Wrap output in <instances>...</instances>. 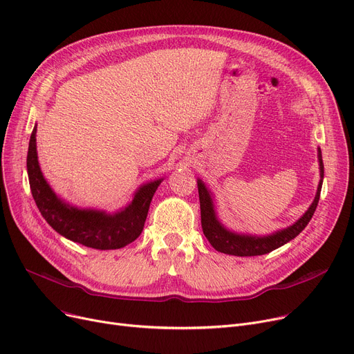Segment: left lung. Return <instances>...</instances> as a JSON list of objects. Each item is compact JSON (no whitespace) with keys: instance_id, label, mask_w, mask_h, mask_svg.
I'll return each mask as SVG.
<instances>
[{"instance_id":"8db88e82","label":"left lung","mask_w":354,"mask_h":354,"mask_svg":"<svg viewBox=\"0 0 354 354\" xmlns=\"http://www.w3.org/2000/svg\"><path fill=\"white\" fill-rule=\"evenodd\" d=\"M319 162H320V183L317 188V194H315V198L310 205V208L307 209V212L291 227L281 230V231H277L267 236L243 235V234H235V232L228 231L216 218L211 192L207 189L203 182L201 179H198V192H199V203H201V224H202V231H203V234H205L211 245L216 251L224 252V254H230V255H235V257H254V255L268 254L277 248H280L281 245L287 244L288 241L294 239L307 227L315 208H317V203L320 199L322 185H323V178H324V165H323L320 149H319Z\"/></svg>"}]
</instances>
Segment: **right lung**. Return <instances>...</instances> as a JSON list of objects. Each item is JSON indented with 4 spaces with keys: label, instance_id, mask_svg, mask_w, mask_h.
<instances>
[{
    "label": "right lung",
    "instance_id": "1",
    "mask_svg": "<svg viewBox=\"0 0 354 354\" xmlns=\"http://www.w3.org/2000/svg\"><path fill=\"white\" fill-rule=\"evenodd\" d=\"M35 132L37 127L30 138L27 172L35 205L48 225L73 243L96 250H118L133 243L143 231L149 205L162 179L140 187L133 201L116 214L70 207L53 192L40 171Z\"/></svg>",
    "mask_w": 354,
    "mask_h": 354
}]
</instances>
